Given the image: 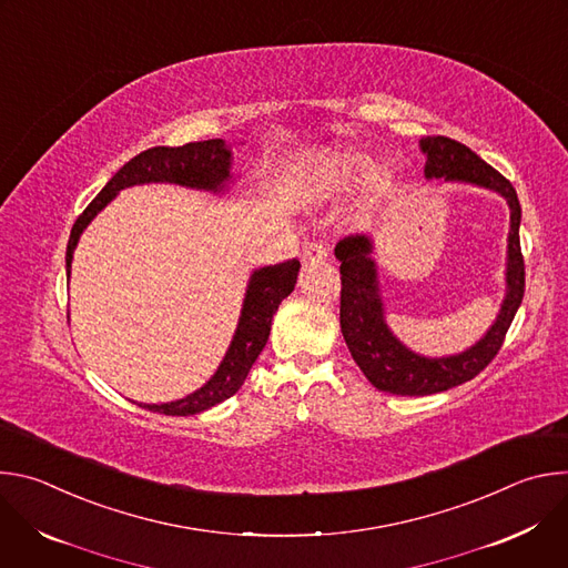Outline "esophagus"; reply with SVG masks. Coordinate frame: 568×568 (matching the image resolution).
Wrapping results in <instances>:
<instances>
[{"mask_svg": "<svg viewBox=\"0 0 568 568\" xmlns=\"http://www.w3.org/2000/svg\"><path fill=\"white\" fill-rule=\"evenodd\" d=\"M326 258H328V250L318 245V242H310V245L303 250V265L305 267H316Z\"/></svg>", "mask_w": 568, "mask_h": 568, "instance_id": "esophagus-1", "label": "esophagus"}]
</instances>
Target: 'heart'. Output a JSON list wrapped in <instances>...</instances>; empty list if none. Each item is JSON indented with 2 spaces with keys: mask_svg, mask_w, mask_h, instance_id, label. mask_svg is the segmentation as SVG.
<instances>
[{
  "mask_svg": "<svg viewBox=\"0 0 568 568\" xmlns=\"http://www.w3.org/2000/svg\"><path fill=\"white\" fill-rule=\"evenodd\" d=\"M368 152L355 145H335L316 154L298 175V195L310 204H323L346 195L362 181V202H382L395 184V171L390 164H373Z\"/></svg>",
  "mask_w": 568,
  "mask_h": 568,
  "instance_id": "obj_1",
  "label": "heart"
}]
</instances>
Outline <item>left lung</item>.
Segmentation results:
<instances>
[{
	"instance_id": "obj_1",
	"label": "left lung",
	"mask_w": 568,
	"mask_h": 568,
	"mask_svg": "<svg viewBox=\"0 0 568 568\" xmlns=\"http://www.w3.org/2000/svg\"><path fill=\"white\" fill-rule=\"evenodd\" d=\"M427 154L425 178L456 184H471L501 195L510 206L506 296L501 310L474 346L447 357H425L404 346L388 328L379 290L375 242L371 235H348L339 240L335 256L342 263V307L339 323L346 346L366 379L393 395H432L476 377L499 353L510 323L521 305L526 272L519 245L521 206L513 184L467 145L447 136L420 139Z\"/></svg>"
}]
</instances>
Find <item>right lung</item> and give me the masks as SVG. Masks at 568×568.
Segmentation results:
<instances>
[{
    "label": "right lung",
    "instance_id": "1",
    "mask_svg": "<svg viewBox=\"0 0 568 568\" xmlns=\"http://www.w3.org/2000/svg\"><path fill=\"white\" fill-rule=\"evenodd\" d=\"M139 184H178L186 189L209 191V193H224L229 184H233L231 175V150L222 139L195 141L180 148L156 145L143 150L103 186V191L90 202V206L78 215L69 245H67V281L71 274L73 250L78 245L80 235L88 229V224L123 191ZM301 263L296 258L270 267L254 270L247 283L245 301H242L237 328L233 339L211 379L193 390L191 395L164 402V404H139V407L166 414V416H195L202 414L215 404L231 397L242 384H245L254 362L258 359L261 351L265 348L272 331V318L285 296L292 294L296 285Z\"/></svg>",
    "mask_w": 568,
    "mask_h": 568
}]
</instances>
